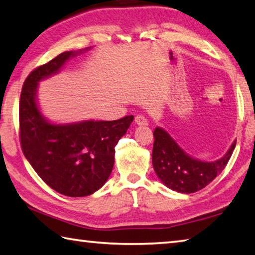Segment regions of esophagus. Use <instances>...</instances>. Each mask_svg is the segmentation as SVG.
<instances>
[{
  "instance_id": "34e87169",
  "label": "esophagus",
  "mask_w": 255,
  "mask_h": 255,
  "mask_svg": "<svg viewBox=\"0 0 255 255\" xmlns=\"http://www.w3.org/2000/svg\"><path fill=\"white\" fill-rule=\"evenodd\" d=\"M135 123L137 125H139V126H146V125H148L147 119H146V117H144L143 115L136 116V117H135Z\"/></svg>"
}]
</instances>
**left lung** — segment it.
<instances>
[{
  "instance_id": "8db88e82",
  "label": "left lung",
  "mask_w": 255,
  "mask_h": 255,
  "mask_svg": "<svg viewBox=\"0 0 255 255\" xmlns=\"http://www.w3.org/2000/svg\"><path fill=\"white\" fill-rule=\"evenodd\" d=\"M236 141L222 158L202 162L188 155L162 128H155L152 154L153 167L158 179L174 191L192 193L208 185L222 173L235 148Z\"/></svg>"
}]
</instances>
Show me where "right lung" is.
<instances>
[{
    "mask_svg": "<svg viewBox=\"0 0 255 255\" xmlns=\"http://www.w3.org/2000/svg\"><path fill=\"white\" fill-rule=\"evenodd\" d=\"M75 55L64 51L25 79L19 103L20 143L25 158L46 184L64 196L85 197L107 182L115 163V146L133 116L112 122H47L36 101L38 82L56 74Z\"/></svg>",
    "mask_w": 255,
    "mask_h": 255,
    "instance_id": "obj_1",
    "label": "right lung"
}]
</instances>
